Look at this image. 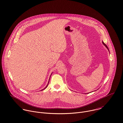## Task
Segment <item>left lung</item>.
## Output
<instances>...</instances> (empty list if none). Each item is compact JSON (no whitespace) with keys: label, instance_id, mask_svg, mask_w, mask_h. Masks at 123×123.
<instances>
[{"label":"left lung","instance_id":"8db88e82","mask_svg":"<svg viewBox=\"0 0 123 123\" xmlns=\"http://www.w3.org/2000/svg\"><path fill=\"white\" fill-rule=\"evenodd\" d=\"M102 43H103V44H104V45H105V46L106 47V48L107 49H108V48L107 46H106V45H105V44L104 43V42H103V41H102ZM108 50H109V49H108Z\"/></svg>","mask_w":123,"mask_h":123}]
</instances>
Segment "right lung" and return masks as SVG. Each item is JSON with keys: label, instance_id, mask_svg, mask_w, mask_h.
<instances>
[{"label": "right lung", "instance_id": "1", "mask_svg": "<svg viewBox=\"0 0 123 123\" xmlns=\"http://www.w3.org/2000/svg\"><path fill=\"white\" fill-rule=\"evenodd\" d=\"M49 83H48V85H47V86H46V87H45V88H44V89H43V90H44V89H46V88H47V86H48V85H49Z\"/></svg>", "mask_w": 123, "mask_h": 123}]
</instances>
